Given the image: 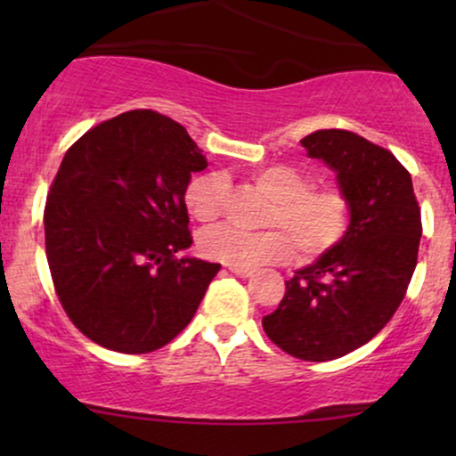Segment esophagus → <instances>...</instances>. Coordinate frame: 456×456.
Listing matches in <instances>:
<instances>
[{
  "label": "esophagus",
  "mask_w": 456,
  "mask_h": 456,
  "mask_svg": "<svg viewBox=\"0 0 456 456\" xmlns=\"http://www.w3.org/2000/svg\"><path fill=\"white\" fill-rule=\"evenodd\" d=\"M233 272L235 276H240V279H248V276H253V270H242V268H229Z\"/></svg>",
  "instance_id": "esophagus-1"
}]
</instances>
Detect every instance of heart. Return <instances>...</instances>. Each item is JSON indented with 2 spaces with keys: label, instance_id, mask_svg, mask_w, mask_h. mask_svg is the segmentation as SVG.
I'll list each match as a JSON object with an SVG mask.
<instances>
[{
  "label": "heart",
  "instance_id": "1",
  "mask_svg": "<svg viewBox=\"0 0 456 456\" xmlns=\"http://www.w3.org/2000/svg\"><path fill=\"white\" fill-rule=\"evenodd\" d=\"M250 182L272 199L264 214L265 232H242L216 224L199 233V250L208 259L242 270L282 264L296 255L315 261L345 238L349 227V199L338 188H315L311 175L291 165L259 167ZM232 184L221 171H206L186 184L184 203L192 218L216 221L227 210Z\"/></svg>",
  "mask_w": 456,
  "mask_h": 456
}]
</instances>
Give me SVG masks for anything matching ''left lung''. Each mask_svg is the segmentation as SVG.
I'll list each match as a JSON object with an SVG mask.
<instances>
[{"instance_id": "left-lung-1", "label": "left lung", "mask_w": 456, "mask_h": 456, "mask_svg": "<svg viewBox=\"0 0 456 456\" xmlns=\"http://www.w3.org/2000/svg\"><path fill=\"white\" fill-rule=\"evenodd\" d=\"M300 143L337 174L349 227L330 253L285 281L279 308L261 323L282 352L326 362L369 343L399 308L416 270L420 208L392 151L337 128Z\"/></svg>"}]
</instances>
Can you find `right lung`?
Wrapping results in <instances>:
<instances>
[{"instance_id": "add662e5", "label": "right lung", "mask_w": 456, "mask_h": 456, "mask_svg": "<svg viewBox=\"0 0 456 456\" xmlns=\"http://www.w3.org/2000/svg\"><path fill=\"white\" fill-rule=\"evenodd\" d=\"M182 124L148 109L66 151L45 208L51 276L70 322L102 347L148 354L191 323L221 270L191 248L186 184L208 167Z\"/></svg>"}]
</instances>
